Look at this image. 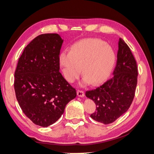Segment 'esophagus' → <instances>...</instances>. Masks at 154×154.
<instances>
[{
    "instance_id": "1",
    "label": "esophagus",
    "mask_w": 154,
    "mask_h": 154,
    "mask_svg": "<svg viewBox=\"0 0 154 154\" xmlns=\"http://www.w3.org/2000/svg\"><path fill=\"white\" fill-rule=\"evenodd\" d=\"M77 96H79V97H84V96H85L84 92H83L82 90H77Z\"/></svg>"
}]
</instances>
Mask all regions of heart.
I'll list each match as a JSON object with an SVG mask.
<instances>
[{"instance_id": "heart-1", "label": "heart", "mask_w": 154, "mask_h": 154, "mask_svg": "<svg viewBox=\"0 0 154 154\" xmlns=\"http://www.w3.org/2000/svg\"><path fill=\"white\" fill-rule=\"evenodd\" d=\"M113 49L100 39L89 38L74 44L69 52L59 55V63L65 79L69 83L76 80L82 72V84L99 85L108 79L115 63Z\"/></svg>"}]
</instances>
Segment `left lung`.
Wrapping results in <instances>:
<instances>
[{
    "label": "left lung",
    "instance_id": "8db88e82",
    "mask_svg": "<svg viewBox=\"0 0 154 154\" xmlns=\"http://www.w3.org/2000/svg\"><path fill=\"white\" fill-rule=\"evenodd\" d=\"M137 75L135 58L127 44L119 38L113 77L102 85L85 93L86 97L96 105V111L91 114V118L108 125L125 113L135 96Z\"/></svg>",
    "mask_w": 154,
    "mask_h": 154
}]
</instances>
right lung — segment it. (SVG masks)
<instances>
[{
  "label": "right lung",
  "instance_id": "right-lung-1",
  "mask_svg": "<svg viewBox=\"0 0 154 154\" xmlns=\"http://www.w3.org/2000/svg\"><path fill=\"white\" fill-rule=\"evenodd\" d=\"M63 40L57 33L37 36L25 48L15 72L16 97L33 123L47 127L64 113L76 90L59 72Z\"/></svg>",
  "mask_w": 154,
  "mask_h": 154
}]
</instances>
